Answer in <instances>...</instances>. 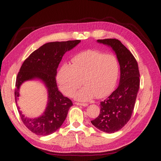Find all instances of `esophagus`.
<instances>
[{"label": "esophagus", "instance_id": "1", "mask_svg": "<svg viewBox=\"0 0 161 161\" xmlns=\"http://www.w3.org/2000/svg\"><path fill=\"white\" fill-rule=\"evenodd\" d=\"M75 104L77 105H80V106H82V107H87L88 104H85V103H79V102H75Z\"/></svg>", "mask_w": 161, "mask_h": 161}]
</instances>
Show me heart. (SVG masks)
I'll return each mask as SVG.
<instances>
[{"mask_svg":"<svg viewBox=\"0 0 161 161\" xmlns=\"http://www.w3.org/2000/svg\"><path fill=\"white\" fill-rule=\"evenodd\" d=\"M119 74V63L115 55L88 50L76 54L72 65L64 64L57 79L61 91L68 96L83 83L85 86L75 93L74 97L85 102L110 94L117 84Z\"/></svg>","mask_w":161,"mask_h":161,"instance_id":"obj_1","label":"heart"}]
</instances>
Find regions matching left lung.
<instances>
[{
    "instance_id": "obj_1",
    "label": "left lung",
    "mask_w": 161,
    "mask_h": 161,
    "mask_svg": "<svg viewBox=\"0 0 161 161\" xmlns=\"http://www.w3.org/2000/svg\"><path fill=\"white\" fill-rule=\"evenodd\" d=\"M97 42L114 51L119 63L120 78L117 89L100 102V115L91 122L100 131L112 133L121 129L131 117L140 86L138 65L119 40L106 39Z\"/></svg>"
}]
</instances>
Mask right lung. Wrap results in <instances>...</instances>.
I'll use <instances>...</instances> for the list:
<instances>
[{"mask_svg":"<svg viewBox=\"0 0 161 161\" xmlns=\"http://www.w3.org/2000/svg\"><path fill=\"white\" fill-rule=\"evenodd\" d=\"M80 40L55 42L44 44L24 61L16 81L15 102L23 124L32 133L47 136L55 132L62 125L73 102L58 90L57 70L64 54L80 43ZM37 79L45 85L48 93L47 107L39 117H25L18 107L20 86L26 80Z\"/></svg>","mask_w":161,"mask_h":161,"instance_id":"add662e5","label":"right lung"}]
</instances>
